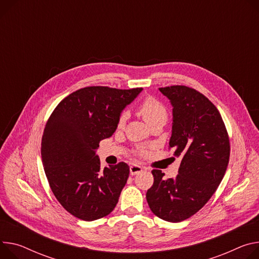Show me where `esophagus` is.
I'll return each instance as SVG.
<instances>
[{"label": "esophagus", "mask_w": 259, "mask_h": 259, "mask_svg": "<svg viewBox=\"0 0 259 259\" xmlns=\"http://www.w3.org/2000/svg\"><path fill=\"white\" fill-rule=\"evenodd\" d=\"M142 171H143V167L137 165V164H132V165L130 166V175L131 176H135Z\"/></svg>", "instance_id": "esophagus-1"}]
</instances>
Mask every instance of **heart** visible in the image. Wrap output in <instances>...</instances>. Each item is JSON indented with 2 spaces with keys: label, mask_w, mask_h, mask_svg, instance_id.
I'll return each mask as SVG.
<instances>
[{
  "label": "heart",
  "mask_w": 259,
  "mask_h": 259,
  "mask_svg": "<svg viewBox=\"0 0 259 259\" xmlns=\"http://www.w3.org/2000/svg\"><path fill=\"white\" fill-rule=\"evenodd\" d=\"M138 113L143 116V119L150 126L151 124L160 121L166 120L167 111L164 105L154 97H147L138 105ZM127 120V112L123 111L117 120V127H123Z\"/></svg>",
  "instance_id": "1"
}]
</instances>
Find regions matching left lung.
<instances>
[{
    "mask_svg": "<svg viewBox=\"0 0 259 259\" xmlns=\"http://www.w3.org/2000/svg\"><path fill=\"white\" fill-rule=\"evenodd\" d=\"M172 105L169 149L181 157L179 175L164 180L152 170L154 184L147 192L153 213L168 222L190 218L208 201L220 185L229 161V137L216 106L186 85L160 88Z\"/></svg>",
    "mask_w": 259,
    "mask_h": 259,
    "instance_id": "left-lung-1",
    "label": "left lung"
}]
</instances>
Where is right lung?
<instances>
[{"label":"right lung","mask_w":259,"mask_h":259,"mask_svg":"<svg viewBox=\"0 0 259 259\" xmlns=\"http://www.w3.org/2000/svg\"><path fill=\"white\" fill-rule=\"evenodd\" d=\"M142 88L87 87L63 99L45 125L41 156L51 189L74 217L94 221L107 216L119 201L129 177L125 162L102 170L96 155L110 137L123 109Z\"/></svg>","instance_id":"add662e5"}]
</instances>
